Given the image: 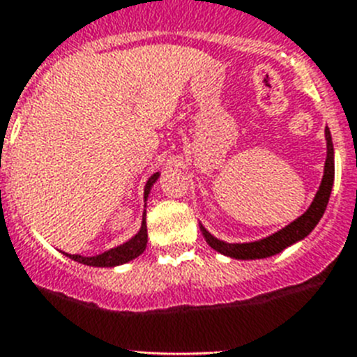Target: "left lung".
Instances as JSON below:
<instances>
[{"label":"left lung","mask_w":357,"mask_h":357,"mask_svg":"<svg viewBox=\"0 0 357 357\" xmlns=\"http://www.w3.org/2000/svg\"><path fill=\"white\" fill-rule=\"evenodd\" d=\"M326 139H327V160H326V173H324V178H321L320 189H318L317 197H314L313 204L302 214L301 218H296L295 222L289 223L288 227H284L282 230L275 232L273 236L266 239H261V241L254 243H223L220 239L213 238V236L207 232L204 227H200L204 236H206L207 243L216 252L223 255H229V257H234V259H263V257H270L273 254H279L280 250H284L286 247L293 245V243L301 241L305 236L311 232V230L317 227V223L320 222V218L324 216L327 207V202L331 197V189H333L334 182V148H333V139H331L329 128H326Z\"/></svg>","instance_id":"1"}]
</instances>
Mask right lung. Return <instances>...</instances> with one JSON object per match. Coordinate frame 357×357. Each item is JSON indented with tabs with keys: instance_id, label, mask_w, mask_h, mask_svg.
<instances>
[{
	"instance_id": "obj_1",
	"label": "right lung",
	"mask_w": 357,
	"mask_h": 357,
	"mask_svg": "<svg viewBox=\"0 0 357 357\" xmlns=\"http://www.w3.org/2000/svg\"><path fill=\"white\" fill-rule=\"evenodd\" d=\"M157 176H159V173H153V175L148 178L146 185H144V200H146L148 193H150L151 185H153V182L157 181ZM146 213H144L143 216V225H141V230L137 232V234L134 236V238L130 239V241L123 243V245H119V247L112 248V250H107L103 252V254L100 255H94V257H82V255H69L73 261H77V263H82V264H87V266H118V264H123V263H128V261L135 259L137 255H141L144 252V248H146V241H148V232H146ZM68 255V254H66Z\"/></svg>"
}]
</instances>
